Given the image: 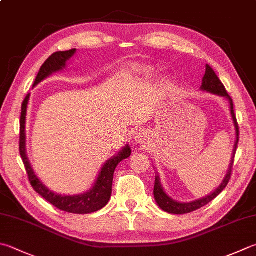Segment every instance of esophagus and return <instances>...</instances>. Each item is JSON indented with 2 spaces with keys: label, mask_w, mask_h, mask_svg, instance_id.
Listing matches in <instances>:
<instances>
[{
  "label": "esophagus",
  "mask_w": 256,
  "mask_h": 256,
  "mask_svg": "<svg viewBox=\"0 0 256 256\" xmlns=\"http://www.w3.org/2000/svg\"><path fill=\"white\" fill-rule=\"evenodd\" d=\"M146 138H147L146 134H144V132H139L136 134V136H134V140L139 144H142L144 142H146Z\"/></svg>",
  "instance_id": "34e87169"
}]
</instances>
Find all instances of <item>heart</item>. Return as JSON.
Wrapping results in <instances>:
<instances>
[{
	"label": "heart",
	"instance_id": "b5f03b06",
	"mask_svg": "<svg viewBox=\"0 0 256 256\" xmlns=\"http://www.w3.org/2000/svg\"><path fill=\"white\" fill-rule=\"evenodd\" d=\"M128 69L130 72L136 74H142L144 76H152V74H155V70H154L152 66H147V64H132Z\"/></svg>",
	"mask_w": 256,
	"mask_h": 256
}]
</instances>
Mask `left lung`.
Here are the masks:
<instances>
[{"instance_id":"8db88e82","label":"left lung","mask_w":256,"mask_h":256,"mask_svg":"<svg viewBox=\"0 0 256 256\" xmlns=\"http://www.w3.org/2000/svg\"><path fill=\"white\" fill-rule=\"evenodd\" d=\"M200 90L205 91V92L216 94V96H218V97H224L225 99L228 100L230 116H232V120H233L234 128H235V137H236L232 158H230L228 174H226V176L224 177L223 182H220V185L216 188L214 192H212L210 194H208L205 197H202V198H200V200H196L192 202H186V203H182V202H178V200H172L170 196L167 195V192L164 190L162 182H160V178H159V175L157 174L156 178H155V187H154V197H155L156 203L159 207H160V210H162L164 212H167V213H170V214H175V215L187 214V213H190V212H194L196 210L200 208V207L205 206L206 204H208L210 202L213 200L216 196H218L220 192L224 190V188L228 186V182L230 180V175H232L234 157H235L236 148H238V122H236V117L234 114L233 100L230 97L228 94L226 92L225 86H223V84L220 82L218 76H216L214 70L212 69L208 64H206V71H205V74L203 76V81H202Z\"/></svg>"}]
</instances>
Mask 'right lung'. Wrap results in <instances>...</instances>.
<instances>
[{
    "instance_id": "right-lung-1",
    "label": "right lung",
    "mask_w": 256,
    "mask_h": 256,
    "mask_svg": "<svg viewBox=\"0 0 256 256\" xmlns=\"http://www.w3.org/2000/svg\"><path fill=\"white\" fill-rule=\"evenodd\" d=\"M76 49L68 51H59L53 53L52 56L48 58L46 61L42 64L40 71L36 78L33 86H38L41 81L46 80L48 76H52L56 72L62 71L66 69V62H68L72 56H74ZM28 100H30V94H28L22 104V112L20 120V155L22 160L26 166V170L31 185L38 195H41L43 198L46 200L50 204L56 206V208L64 210L66 213L72 214H90L94 213L108 204V202L112 197V180H114V172L116 167L118 166L120 162L124 159L128 158L132 155V149L127 144L122 147L117 155L108 159L101 167V170L96 180L94 186L82 194L76 195H61L58 192H52L50 188H48L40 180L28 160L26 155V110Z\"/></svg>"
}]
</instances>
